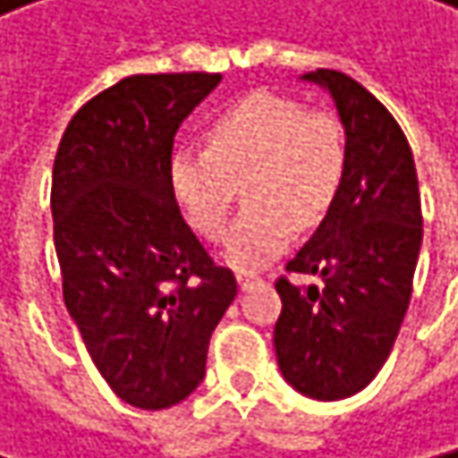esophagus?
Segmentation results:
<instances>
[{"label":"esophagus","mask_w":458,"mask_h":458,"mask_svg":"<svg viewBox=\"0 0 458 458\" xmlns=\"http://www.w3.org/2000/svg\"><path fill=\"white\" fill-rule=\"evenodd\" d=\"M237 284H240V289H250V286H254V284H262V276L240 270V273H237Z\"/></svg>","instance_id":"34e87169"}]
</instances>
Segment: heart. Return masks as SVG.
<instances>
[{"mask_svg": "<svg viewBox=\"0 0 458 458\" xmlns=\"http://www.w3.org/2000/svg\"><path fill=\"white\" fill-rule=\"evenodd\" d=\"M204 144L180 147L169 182L191 224L208 240L226 234L237 185L248 208L226 237V257L250 270L311 232L330 213L344 180V136L330 111L254 92L226 106L204 131Z\"/></svg>", "mask_w": 458, "mask_h": 458, "instance_id": "b5f03b06", "label": "heart"}]
</instances>
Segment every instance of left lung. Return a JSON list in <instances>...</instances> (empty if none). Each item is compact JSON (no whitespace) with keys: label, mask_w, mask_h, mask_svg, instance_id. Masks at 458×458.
I'll return each mask as SVG.
<instances>
[{"label":"left lung","mask_w":458,"mask_h":458,"mask_svg":"<svg viewBox=\"0 0 458 458\" xmlns=\"http://www.w3.org/2000/svg\"><path fill=\"white\" fill-rule=\"evenodd\" d=\"M303 79L330 89L347 131L341 191L286 273L273 347L284 379L311 399L355 396L394 350L412 297L423 237L420 193L404 131L363 84L319 67Z\"/></svg>","instance_id":"8db88e82"}]
</instances>
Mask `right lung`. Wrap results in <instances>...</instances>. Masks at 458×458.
Wrapping results in <instances>:
<instances>
[{"label":"right lung","mask_w":458,"mask_h":458,"mask_svg":"<svg viewBox=\"0 0 458 458\" xmlns=\"http://www.w3.org/2000/svg\"><path fill=\"white\" fill-rule=\"evenodd\" d=\"M221 73H141L89 98L54 157L62 294L100 377L125 404L166 410L196 391L237 294L182 221L174 133Z\"/></svg>","instance_id":"add662e5"}]
</instances>
